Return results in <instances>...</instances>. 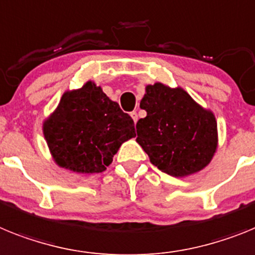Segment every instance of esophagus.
I'll list each match as a JSON object with an SVG mask.
<instances>
[{
  "instance_id": "esophagus-1",
  "label": "esophagus",
  "mask_w": 255,
  "mask_h": 255,
  "mask_svg": "<svg viewBox=\"0 0 255 255\" xmlns=\"http://www.w3.org/2000/svg\"><path fill=\"white\" fill-rule=\"evenodd\" d=\"M130 117H132V119H133L134 123H137V121H138V114H137V112L130 113Z\"/></svg>"
}]
</instances>
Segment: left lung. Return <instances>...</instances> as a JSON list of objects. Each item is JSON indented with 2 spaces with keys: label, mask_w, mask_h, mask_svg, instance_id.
I'll return each mask as SVG.
<instances>
[{
  "label": "left lung",
  "mask_w": 255,
  "mask_h": 255,
  "mask_svg": "<svg viewBox=\"0 0 255 255\" xmlns=\"http://www.w3.org/2000/svg\"><path fill=\"white\" fill-rule=\"evenodd\" d=\"M140 108L147 114L137 122L136 141L161 172L187 177L212 161L218 146L216 117L183 88L147 85Z\"/></svg>",
  "instance_id": "left-lung-1"
}]
</instances>
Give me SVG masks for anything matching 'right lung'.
<instances>
[{
    "mask_svg": "<svg viewBox=\"0 0 255 255\" xmlns=\"http://www.w3.org/2000/svg\"><path fill=\"white\" fill-rule=\"evenodd\" d=\"M42 129L59 167L87 174L105 170L122 143L136 136L132 118L92 81L64 92Z\"/></svg>",
    "mask_w": 255,
    "mask_h": 255,
    "instance_id": "right-lung-1",
    "label": "right lung"
}]
</instances>
